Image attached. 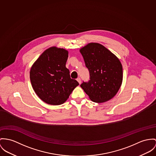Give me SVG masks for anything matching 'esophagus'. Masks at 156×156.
Returning <instances> with one entry per match:
<instances>
[{"instance_id": "esophagus-1", "label": "esophagus", "mask_w": 156, "mask_h": 156, "mask_svg": "<svg viewBox=\"0 0 156 156\" xmlns=\"http://www.w3.org/2000/svg\"><path fill=\"white\" fill-rule=\"evenodd\" d=\"M76 80H77V81L79 83V84H81V78H78L77 79H76Z\"/></svg>"}]
</instances>
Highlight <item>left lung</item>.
<instances>
[{"instance_id":"8db88e82","label":"left lung","mask_w":156,"mask_h":156,"mask_svg":"<svg viewBox=\"0 0 156 156\" xmlns=\"http://www.w3.org/2000/svg\"><path fill=\"white\" fill-rule=\"evenodd\" d=\"M90 80L80 85L94 102L103 103L112 98L120 88L123 79L119 59L103 45L92 43L80 50Z\"/></svg>"}]
</instances>
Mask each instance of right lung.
Instances as JSON below:
<instances>
[{"label": "right lung", "mask_w": 156, "mask_h": 156, "mask_svg": "<svg viewBox=\"0 0 156 156\" xmlns=\"http://www.w3.org/2000/svg\"><path fill=\"white\" fill-rule=\"evenodd\" d=\"M68 52L52 47L45 50L32 66L30 76L37 95L45 103L59 105L65 102L79 85L66 68Z\"/></svg>", "instance_id": "right-lung-1"}]
</instances>
